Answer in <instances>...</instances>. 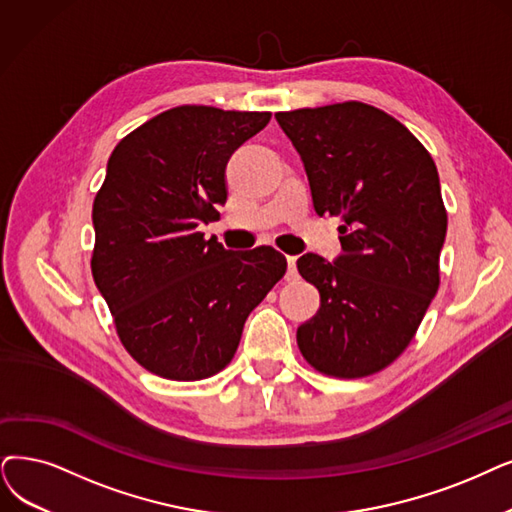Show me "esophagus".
Wrapping results in <instances>:
<instances>
[{"label": "esophagus", "mask_w": 512, "mask_h": 512, "mask_svg": "<svg viewBox=\"0 0 512 512\" xmlns=\"http://www.w3.org/2000/svg\"><path fill=\"white\" fill-rule=\"evenodd\" d=\"M296 256H288V281L298 279V269H296Z\"/></svg>", "instance_id": "obj_1"}]
</instances>
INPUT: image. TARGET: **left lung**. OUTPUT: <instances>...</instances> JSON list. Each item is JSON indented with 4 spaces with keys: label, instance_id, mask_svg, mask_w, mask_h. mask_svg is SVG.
Returning <instances> with one entry per match:
<instances>
[{
    "label": "left lung",
    "instance_id": "left-lung-1",
    "mask_svg": "<svg viewBox=\"0 0 512 512\" xmlns=\"http://www.w3.org/2000/svg\"><path fill=\"white\" fill-rule=\"evenodd\" d=\"M275 119L304 163L315 212L342 222L336 262H296L321 296L298 349L321 374L372 376L407 349L439 290L447 212L437 166L401 121L365 102Z\"/></svg>",
    "mask_w": 512,
    "mask_h": 512
}]
</instances>
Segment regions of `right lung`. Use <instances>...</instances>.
Masks as SVG:
<instances>
[{
	"mask_svg": "<svg viewBox=\"0 0 512 512\" xmlns=\"http://www.w3.org/2000/svg\"><path fill=\"white\" fill-rule=\"evenodd\" d=\"M269 119L182 105L109 157L92 206V277L124 349L151 374L191 382L224 370L245 319L288 269L271 245L231 252L197 231L227 201L229 157Z\"/></svg>",
	"mask_w": 512,
	"mask_h": 512,
	"instance_id": "right-lung-1",
	"label": "right lung"
}]
</instances>
